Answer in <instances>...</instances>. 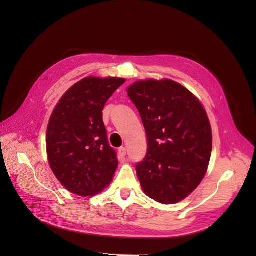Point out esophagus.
Returning <instances> with one entry per match:
<instances>
[{
    "mask_svg": "<svg viewBox=\"0 0 256 256\" xmlns=\"http://www.w3.org/2000/svg\"><path fill=\"white\" fill-rule=\"evenodd\" d=\"M126 153H128V150H126V147H120V148L118 149V154H120V156L122 158H124V157L126 156Z\"/></svg>",
    "mask_w": 256,
    "mask_h": 256,
    "instance_id": "esophagus-1",
    "label": "esophagus"
}]
</instances>
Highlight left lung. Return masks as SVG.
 <instances>
[{
	"instance_id": "left-lung-1",
	"label": "left lung",
	"mask_w": 256,
	"mask_h": 256,
	"mask_svg": "<svg viewBox=\"0 0 256 256\" xmlns=\"http://www.w3.org/2000/svg\"><path fill=\"white\" fill-rule=\"evenodd\" d=\"M128 94L147 134V154L136 164L142 188L158 202H178L198 186L210 162L212 130L204 109L171 80L138 81Z\"/></svg>"
}]
</instances>
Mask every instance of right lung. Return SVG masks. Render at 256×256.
<instances>
[{
	"instance_id": "right-lung-1",
	"label": "right lung",
	"mask_w": 256,
	"mask_h": 256,
	"mask_svg": "<svg viewBox=\"0 0 256 256\" xmlns=\"http://www.w3.org/2000/svg\"><path fill=\"white\" fill-rule=\"evenodd\" d=\"M120 78L88 77L70 87L50 116L46 149L52 170L70 192L90 196L110 184L118 168L102 118L107 100Z\"/></svg>"
}]
</instances>
